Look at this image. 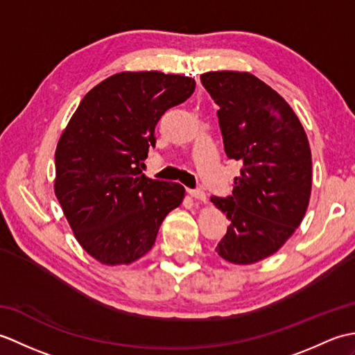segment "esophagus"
<instances>
[{
	"mask_svg": "<svg viewBox=\"0 0 355 355\" xmlns=\"http://www.w3.org/2000/svg\"><path fill=\"white\" fill-rule=\"evenodd\" d=\"M187 192H189L191 197H193L195 200L206 201V193H205V191H201V189H187Z\"/></svg>",
	"mask_w": 355,
	"mask_h": 355,
	"instance_id": "esophagus-1",
	"label": "esophagus"
}]
</instances>
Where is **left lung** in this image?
<instances>
[{
  "instance_id": "1",
  "label": "left lung",
  "mask_w": 355,
  "mask_h": 355,
  "mask_svg": "<svg viewBox=\"0 0 355 355\" xmlns=\"http://www.w3.org/2000/svg\"><path fill=\"white\" fill-rule=\"evenodd\" d=\"M218 110L224 150L243 163L232 195L210 197L230 221L216 252L233 263L276 253L302 223L311 195V150L291 107L250 73L200 76Z\"/></svg>"
}]
</instances>
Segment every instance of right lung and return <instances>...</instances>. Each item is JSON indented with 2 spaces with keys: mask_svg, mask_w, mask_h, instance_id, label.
I'll use <instances>...</instances> for the list:
<instances>
[{
  "mask_svg": "<svg viewBox=\"0 0 355 355\" xmlns=\"http://www.w3.org/2000/svg\"><path fill=\"white\" fill-rule=\"evenodd\" d=\"M195 80L119 73L85 94L59 139L55 192L74 236L102 263H131L153 248L184 187L141 173L155 125L191 97Z\"/></svg>",
  "mask_w": 355,
  "mask_h": 355,
  "instance_id": "1",
  "label": "right lung"
}]
</instances>
